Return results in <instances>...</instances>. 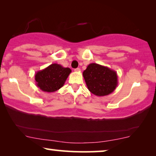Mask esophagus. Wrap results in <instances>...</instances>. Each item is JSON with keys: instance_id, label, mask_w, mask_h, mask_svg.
<instances>
[{"instance_id": "esophagus-1", "label": "esophagus", "mask_w": 156, "mask_h": 156, "mask_svg": "<svg viewBox=\"0 0 156 156\" xmlns=\"http://www.w3.org/2000/svg\"><path fill=\"white\" fill-rule=\"evenodd\" d=\"M81 69H80V68H76V69H74V72H80Z\"/></svg>"}]
</instances>
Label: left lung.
I'll list each match as a JSON object with an SVG mask.
<instances>
[{
  "label": "left lung",
  "mask_w": 156,
  "mask_h": 156,
  "mask_svg": "<svg viewBox=\"0 0 156 156\" xmlns=\"http://www.w3.org/2000/svg\"><path fill=\"white\" fill-rule=\"evenodd\" d=\"M82 74L89 91L98 97L110 94L118 85L116 72L99 64H89Z\"/></svg>",
  "instance_id": "left-lung-1"
}]
</instances>
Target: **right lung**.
I'll use <instances>...</instances> for the list:
<instances>
[{
  "label": "right lung",
  "instance_id": "add662e5",
  "mask_svg": "<svg viewBox=\"0 0 156 156\" xmlns=\"http://www.w3.org/2000/svg\"><path fill=\"white\" fill-rule=\"evenodd\" d=\"M72 70L57 63L52 64L35 74L36 85L44 92H54L62 87Z\"/></svg>",
  "mask_w": 156,
  "mask_h": 156
}]
</instances>
